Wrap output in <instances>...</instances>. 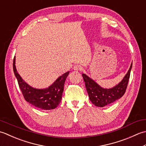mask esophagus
Masks as SVG:
<instances>
[{
  "label": "esophagus",
  "mask_w": 146,
  "mask_h": 146,
  "mask_svg": "<svg viewBox=\"0 0 146 146\" xmlns=\"http://www.w3.org/2000/svg\"><path fill=\"white\" fill-rule=\"evenodd\" d=\"M73 69H74V70H77H77H81L82 69V67H81V65H75L74 66Z\"/></svg>",
  "instance_id": "esophagus-1"
}]
</instances>
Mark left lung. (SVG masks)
Wrapping results in <instances>:
<instances>
[{
    "label": "left lung",
    "instance_id": "8db88e82",
    "mask_svg": "<svg viewBox=\"0 0 146 146\" xmlns=\"http://www.w3.org/2000/svg\"><path fill=\"white\" fill-rule=\"evenodd\" d=\"M132 66V64L120 83L109 90L101 88L93 80L90 79L86 74H82V76L85 82L86 90L92 103L96 106L104 107L110 105L122 97L127 90Z\"/></svg>",
    "mask_w": 146,
    "mask_h": 146
}]
</instances>
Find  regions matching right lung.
Here are the masks:
<instances>
[{
    "label": "right lung",
    "instance_id": "right-lung-1",
    "mask_svg": "<svg viewBox=\"0 0 146 146\" xmlns=\"http://www.w3.org/2000/svg\"><path fill=\"white\" fill-rule=\"evenodd\" d=\"M13 70L20 90L26 102L38 108L45 110L55 109L60 104L64 92V83L69 72L59 77L48 88L37 90L26 84L17 73L15 65V56L13 60Z\"/></svg>",
    "mask_w": 146,
    "mask_h": 146
}]
</instances>
